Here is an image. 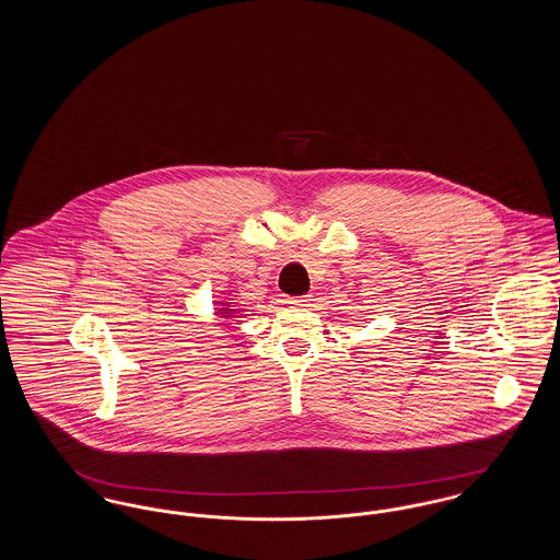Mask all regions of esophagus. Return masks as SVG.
<instances>
[{
	"mask_svg": "<svg viewBox=\"0 0 560 560\" xmlns=\"http://www.w3.org/2000/svg\"><path fill=\"white\" fill-rule=\"evenodd\" d=\"M288 304L293 306V308H304V306H308L311 304V295H300V298H290L288 300Z\"/></svg>",
	"mask_w": 560,
	"mask_h": 560,
	"instance_id": "1",
	"label": "esophagus"
}]
</instances>
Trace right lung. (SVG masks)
Wrapping results in <instances>:
<instances>
[{"label":"right lung","instance_id":"right-lung-1","mask_svg":"<svg viewBox=\"0 0 560 560\" xmlns=\"http://www.w3.org/2000/svg\"><path fill=\"white\" fill-rule=\"evenodd\" d=\"M215 315L220 317V319H233L235 315H240V308H235V304L233 302H224V300H220V302H215Z\"/></svg>","mask_w":560,"mask_h":560}]
</instances>
